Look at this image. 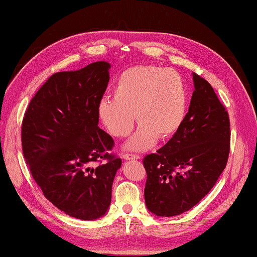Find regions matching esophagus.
<instances>
[{"label":"esophagus","instance_id":"obj_1","mask_svg":"<svg viewBox=\"0 0 257 257\" xmlns=\"http://www.w3.org/2000/svg\"><path fill=\"white\" fill-rule=\"evenodd\" d=\"M122 158L124 159V160H138L139 159V156L138 155H135V154H129V153H125V154H123V156Z\"/></svg>","mask_w":257,"mask_h":257}]
</instances>
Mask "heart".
<instances>
[{
	"label": "heart",
	"instance_id": "b5f03b06",
	"mask_svg": "<svg viewBox=\"0 0 257 257\" xmlns=\"http://www.w3.org/2000/svg\"><path fill=\"white\" fill-rule=\"evenodd\" d=\"M187 105L188 90L177 71L158 66H135L120 73L113 86V97H103L97 113L108 133L118 138L132 133L136 114L141 125L125 149L145 151L158 137L165 141L179 132Z\"/></svg>",
	"mask_w": 257,
	"mask_h": 257
}]
</instances>
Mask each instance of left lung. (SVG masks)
<instances>
[{"label": "left lung", "mask_w": 257, "mask_h": 257, "mask_svg": "<svg viewBox=\"0 0 257 257\" xmlns=\"http://www.w3.org/2000/svg\"><path fill=\"white\" fill-rule=\"evenodd\" d=\"M195 90L179 132L156 153L146 155L144 190L149 211L175 216L206 196L227 165L230 121L204 78L193 73Z\"/></svg>", "instance_id": "8db88e82"}]
</instances>
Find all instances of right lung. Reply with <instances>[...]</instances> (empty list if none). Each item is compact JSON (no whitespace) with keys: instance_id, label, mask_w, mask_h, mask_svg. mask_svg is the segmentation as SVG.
Listing matches in <instances>:
<instances>
[{"instance_id":"right-lung-1","label":"right lung","mask_w":257,"mask_h":257,"mask_svg":"<svg viewBox=\"0 0 257 257\" xmlns=\"http://www.w3.org/2000/svg\"><path fill=\"white\" fill-rule=\"evenodd\" d=\"M110 68L98 61L52 75L30 101L21 127L34 180L54 206L80 220L105 214L121 167V159L110 154L114 141L98 127Z\"/></svg>"}]
</instances>
